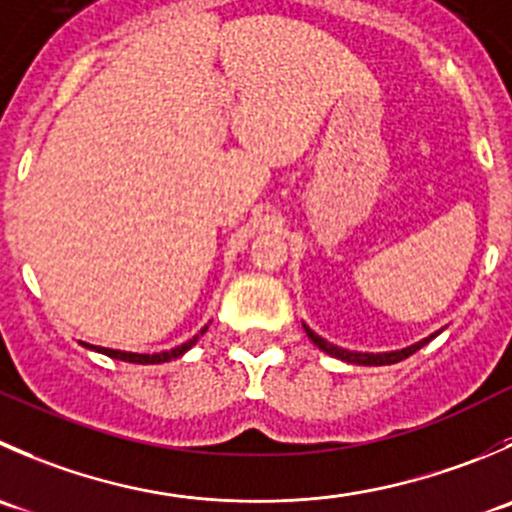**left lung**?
I'll return each instance as SVG.
<instances>
[{
    "instance_id": "left-lung-1",
    "label": "left lung",
    "mask_w": 512,
    "mask_h": 512,
    "mask_svg": "<svg viewBox=\"0 0 512 512\" xmlns=\"http://www.w3.org/2000/svg\"><path fill=\"white\" fill-rule=\"evenodd\" d=\"M305 332H307V337H310V340L315 342V345L320 347L322 352H327V355H332V357H340V360H345V362H352V365H393V362H400V360H405V357L413 355V352H418L420 347L428 345V342L433 340L435 335H438V332H435V335L425 337V340L415 342V345L405 347V350L380 352V355H372V352H350V350H342V347L330 345V342L322 340L320 335H315V332H312L307 325H305Z\"/></svg>"
}]
</instances>
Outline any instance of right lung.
<instances>
[{"label":"right lung","mask_w":512,"mask_h":512,"mask_svg":"<svg viewBox=\"0 0 512 512\" xmlns=\"http://www.w3.org/2000/svg\"><path fill=\"white\" fill-rule=\"evenodd\" d=\"M207 327H202L200 335H205ZM200 335H195L192 340L182 342L180 347H175V350H167V352H155V355H140V352H122V350H112V347H92V350L102 352V355L107 357H114V360H124V362H140V365H157V362H167V360H175V357L185 355L187 350H190L192 345H195L197 340H200ZM84 347H89L87 342H82Z\"/></svg>","instance_id":"obj_1"}]
</instances>
